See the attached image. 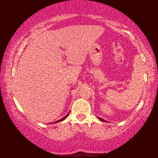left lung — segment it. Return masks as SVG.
<instances>
[{
    "label": "left lung",
    "mask_w": 158,
    "mask_h": 158,
    "mask_svg": "<svg viewBox=\"0 0 158 158\" xmlns=\"http://www.w3.org/2000/svg\"><path fill=\"white\" fill-rule=\"evenodd\" d=\"M99 118L100 120H101V121H103V122H106V121H105V120H103V119H102V118Z\"/></svg>",
    "instance_id": "obj_1"
}]
</instances>
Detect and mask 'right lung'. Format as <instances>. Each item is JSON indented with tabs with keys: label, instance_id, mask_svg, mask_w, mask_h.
I'll return each instance as SVG.
<instances>
[{
	"label": "right lung",
	"instance_id": "obj_1",
	"mask_svg": "<svg viewBox=\"0 0 158 158\" xmlns=\"http://www.w3.org/2000/svg\"><path fill=\"white\" fill-rule=\"evenodd\" d=\"M69 114V113H68V114ZM68 114H67V115H66V116L64 117V118H62V119H60V120H59V121H56V122H60V121H63V120H64L65 118H67V116H68ZM56 122H55V123H56Z\"/></svg>",
	"mask_w": 158,
	"mask_h": 158
}]
</instances>
